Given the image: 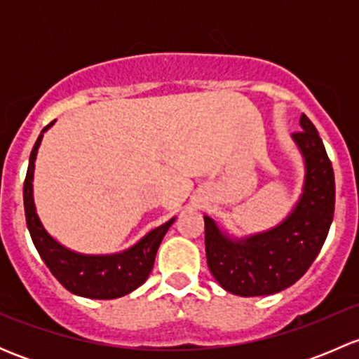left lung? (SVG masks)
Returning a JSON list of instances; mask_svg holds the SVG:
<instances>
[{
	"label": "left lung",
	"instance_id": "obj_1",
	"mask_svg": "<svg viewBox=\"0 0 359 359\" xmlns=\"http://www.w3.org/2000/svg\"><path fill=\"white\" fill-rule=\"evenodd\" d=\"M293 140L306 161L304 191L280 226L247 240H231L205 217L206 262L224 290L241 297L271 295L304 276L327 240L335 208V177L316 126L300 116Z\"/></svg>",
	"mask_w": 359,
	"mask_h": 359
}]
</instances>
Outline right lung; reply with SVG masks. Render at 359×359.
Returning <instances> with one entry per match:
<instances>
[{"mask_svg":"<svg viewBox=\"0 0 359 359\" xmlns=\"http://www.w3.org/2000/svg\"><path fill=\"white\" fill-rule=\"evenodd\" d=\"M53 125H46L41 135L36 140L29 156L27 173L24 180V210L25 222L31 233L32 243L38 250L39 257L46 264L53 276L64 288L76 295L88 299H118L139 288L149 276L154 266L156 252L173 220L147 233L142 240L132 248L114 255H83L57 243L45 231L32 200V175H34V159L41 144L43 133Z\"/></svg>","mask_w":359,"mask_h":359,"instance_id":"right-lung-1","label":"right lung"}]
</instances>
